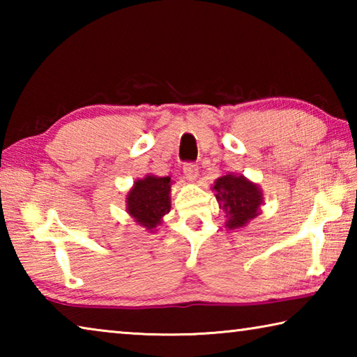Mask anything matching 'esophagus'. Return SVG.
Masks as SVG:
<instances>
[{"label": "esophagus", "instance_id": "34e87169", "mask_svg": "<svg viewBox=\"0 0 357 357\" xmlns=\"http://www.w3.org/2000/svg\"><path fill=\"white\" fill-rule=\"evenodd\" d=\"M183 172L189 181H195L198 176V167L193 164V162H185L183 167Z\"/></svg>", "mask_w": 357, "mask_h": 357}]
</instances>
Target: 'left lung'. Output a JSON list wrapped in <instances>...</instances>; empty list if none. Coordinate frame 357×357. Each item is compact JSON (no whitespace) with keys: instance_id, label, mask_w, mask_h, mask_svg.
<instances>
[{"instance_id":"obj_1","label":"left lung","mask_w":357,"mask_h":357,"mask_svg":"<svg viewBox=\"0 0 357 357\" xmlns=\"http://www.w3.org/2000/svg\"><path fill=\"white\" fill-rule=\"evenodd\" d=\"M214 190L217 202H220L227 213L228 228L244 227L258 215L259 204L263 202L261 190L244 176L225 174L215 181Z\"/></svg>"}]
</instances>
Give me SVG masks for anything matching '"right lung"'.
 Wrapping results in <instances>:
<instances>
[{"instance_id":"1","label":"right lung","mask_w":357,"mask_h":357,"mask_svg":"<svg viewBox=\"0 0 357 357\" xmlns=\"http://www.w3.org/2000/svg\"><path fill=\"white\" fill-rule=\"evenodd\" d=\"M170 176L138 179L128 195V211L140 225L153 229L170 211Z\"/></svg>"}]
</instances>
